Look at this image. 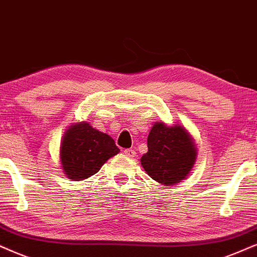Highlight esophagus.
I'll return each mask as SVG.
<instances>
[{
    "mask_svg": "<svg viewBox=\"0 0 257 257\" xmlns=\"http://www.w3.org/2000/svg\"><path fill=\"white\" fill-rule=\"evenodd\" d=\"M123 153H124L125 157H128V158L134 159L136 157V152L134 151V149H125V151Z\"/></svg>",
    "mask_w": 257,
    "mask_h": 257,
    "instance_id": "1",
    "label": "esophagus"
}]
</instances>
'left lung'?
<instances>
[{
    "label": "left lung",
    "mask_w": 257,
    "mask_h": 257,
    "mask_svg": "<svg viewBox=\"0 0 257 257\" xmlns=\"http://www.w3.org/2000/svg\"><path fill=\"white\" fill-rule=\"evenodd\" d=\"M147 145L148 152L142 155L141 165L152 179L162 185H175L190 174L196 162L197 148L184 126L155 122Z\"/></svg>",
    "instance_id": "1"
}]
</instances>
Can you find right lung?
<instances>
[{
    "instance_id": "1",
    "label": "right lung",
    "mask_w": 257,
    "mask_h": 257,
    "mask_svg": "<svg viewBox=\"0 0 257 257\" xmlns=\"http://www.w3.org/2000/svg\"><path fill=\"white\" fill-rule=\"evenodd\" d=\"M119 152L115 141L87 122L69 126L60 145V161L64 173L73 181L96 174L100 167Z\"/></svg>"
}]
</instances>
